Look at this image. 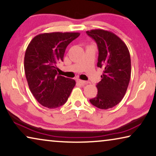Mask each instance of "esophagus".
I'll use <instances>...</instances> for the list:
<instances>
[{
	"instance_id": "34e87169",
	"label": "esophagus",
	"mask_w": 156,
	"mask_h": 156,
	"mask_svg": "<svg viewBox=\"0 0 156 156\" xmlns=\"http://www.w3.org/2000/svg\"><path fill=\"white\" fill-rule=\"evenodd\" d=\"M77 81H78V83H79L81 85L87 84V82H86V81H85V80H80V79H78Z\"/></svg>"
}]
</instances>
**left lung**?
Segmentation results:
<instances>
[{
    "mask_svg": "<svg viewBox=\"0 0 156 156\" xmlns=\"http://www.w3.org/2000/svg\"><path fill=\"white\" fill-rule=\"evenodd\" d=\"M97 43L98 67L103 69L102 80L98 83V95L90 100L94 106L107 109L121 102L131 78V58L126 45L113 32L104 30L86 32Z\"/></svg>",
    "mask_w": 156,
    "mask_h": 156,
    "instance_id": "1",
    "label": "left lung"
}]
</instances>
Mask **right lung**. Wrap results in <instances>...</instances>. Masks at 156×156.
<instances>
[{
	"instance_id": "obj_1",
	"label": "right lung",
	"mask_w": 156,
	"mask_h": 156,
	"mask_svg": "<svg viewBox=\"0 0 156 156\" xmlns=\"http://www.w3.org/2000/svg\"><path fill=\"white\" fill-rule=\"evenodd\" d=\"M78 32H51L34 37L26 49L25 73L30 91L39 103L49 109L64 105L76 85L73 79L58 74L67 46Z\"/></svg>"
}]
</instances>
